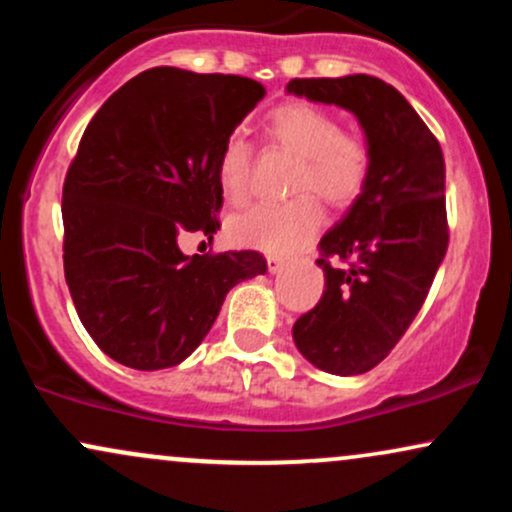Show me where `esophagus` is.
Listing matches in <instances>:
<instances>
[{
    "mask_svg": "<svg viewBox=\"0 0 512 512\" xmlns=\"http://www.w3.org/2000/svg\"><path fill=\"white\" fill-rule=\"evenodd\" d=\"M284 264H286L284 257H276V255L267 257V267H269V272H272V274L281 272V267H284Z\"/></svg>",
    "mask_w": 512,
    "mask_h": 512,
    "instance_id": "esophagus-1",
    "label": "esophagus"
}]
</instances>
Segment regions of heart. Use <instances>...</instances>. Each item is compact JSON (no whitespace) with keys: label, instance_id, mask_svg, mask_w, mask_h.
<instances>
[{"label":"heart","instance_id":"heart-1","mask_svg":"<svg viewBox=\"0 0 512 512\" xmlns=\"http://www.w3.org/2000/svg\"><path fill=\"white\" fill-rule=\"evenodd\" d=\"M269 142L301 158L293 175V192H303L286 204H262L228 221V236L240 248L272 255H289L308 243L325 221L317 192L332 207H349L361 195L370 175L368 146L342 132V122L330 110L313 103H286L264 122ZM216 180L226 202L248 197L250 146L240 137L223 144Z\"/></svg>","mask_w":512,"mask_h":512}]
</instances>
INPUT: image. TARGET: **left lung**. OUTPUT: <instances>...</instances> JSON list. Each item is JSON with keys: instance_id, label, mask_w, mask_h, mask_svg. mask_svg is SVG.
<instances>
[{"instance_id": "left-lung-1", "label": "left lung", "mask_w": 512, "mask_h": 512, "mask_svg": "<svg viewBox=\"0 0 512 512\" xmlns=\"http://www.w3.org/2000/svg\"><path fill=\"white\" fill-rule=\"evenodd\" d=\"M286 93L349 110L366 134L368 182L322 236L325 293L293 325L315 368L366 373L407 332L448 250L443 151L407 98L375 76L293 79ZM327 256L350 267L332 268Z\"/></svg>"}]
</instances>
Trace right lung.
<instances>
[{"mask_svg":"<svg viewBox=\"0 0 512 512\" xmlns=\"http://www.w3.org/2000/svg\"><path fill=\"white\" fill-rule=\"evenodd\" d=\"M262 98L245 76L154 67L88 122L62 190L64 276L81 325L122 366H178L226 293L267 272L255 250L190 257L178 245L221 228L216 163Z\"/></svg>","mask_w":512,"mask_h":512,"instance_id":"right-lung-1","label":"right lung"}]
</instances>
